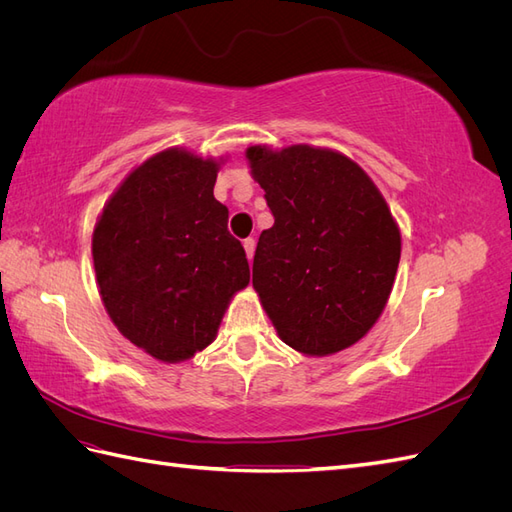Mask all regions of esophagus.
<instances>
[{"label":"esophagus","instance_id":"obj_1","mask_svg":"<svg viewBox=\"0 0 512 512\" xmlns=\"http://www.w3.org/2000/svg\"><path fill=\"white\" fill-rule=\"evenodd\" d=\"M243 250H245L247 260H252L254 258V250H256V241L254 239H245L243 241Z\"/></svg>","mask_w":512,"mask_h":512}]
</instances>
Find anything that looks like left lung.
<instances>
[{"instance_id":"8db88e82","label":"left lung","mask_w":512,"mask_h":512,"mask_svg":"<svg viewBox=\"0 0 512 512\" xmlns=\"http://www.w3.org/2000/svg\"><path fill=\"white\" fill-rule=\"evenodd\" d=\"M275 224L252 284L284 344L329 356L359 342L391 297L401 232L365 170L327 147H247Z\"/></svg>"}]
</instances>
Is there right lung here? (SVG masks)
Segmentation results:
<instances>
[{"instance_id": "add662e5", "label": "right lung", "mask_w": 512, "mask_h": 512, "mask_svg": "<svg viewBox=\"0 0 512 512\" xmlns=\"http://www.w3.org/2000/svg\"><path fill=\"white\" fill-rule=\"evenodd\" d=\"M220 164L181 147L147 158L108 198L91 237L108 316L162 363L205 350L230 299L250 284L228 209L213 196Z\"/></svg>"}]
</instances>
